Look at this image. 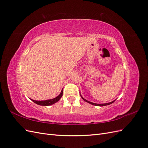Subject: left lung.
<instances>
[{"label": "left lung", "instance_id": "left-lung-1", "mask_svg": "<svg viewBox=\"0 0 148 148\" xmlns=\"http://www.w3.org/2000/svg\"><path fill=\"white\" fill-rule=\"evenodd\" d=\"M79 95H80V96H81V97L83 99V101H84L85 102H88V103H89V104H92V105H94V106H107V105H109V104H111L112 103H113L115 100H114V101H112V102H108V103H105V104H96V103H94V102H90V101H87L86 99H85L84 98H83V96L81 95V94H80V92H79Z\"/></svg>", "mask_w": 148, "mask_h": 148}]
</instances>
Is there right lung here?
<instances>
[{
    "label": "right lung",
    "instance_id": "right-lung-1",
    "mask_svg": "<svg viewBox=\"0 0 148 148\" xmlns=\"http://www.w3.org/2000/svg\"><path fill=\"white\" fill-rule=\"evenodd\" d=\"M62 96H63V89H62V91L59 96H57L56 97L53 98V99H47V100H45V101H36V100H33L31 99H30L38 105L47 106L52 105L53 104H55V103H56L57 102L59 101L61 99Z\"/></svg>",
    "mask_w": 148,
    "mask_h": 148
}]
</instances>
